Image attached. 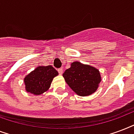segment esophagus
<instances>
[{
    "mask_svg": "<svg viewBox=\"0 0 134 134\" xmlns=\"http://www.w3.org/2000/svg\"><path fill=\"white\" fill-rule=\"evenodd\" d=\"M58 72H59V73L60 75H62V73H63V68H60L58 69Z\"/></svg>",
    "mask_w": 134,
    "mask_h": 134,
    "instance_id": "obj_1",
    "label": "esophagus"
}]
</instances>
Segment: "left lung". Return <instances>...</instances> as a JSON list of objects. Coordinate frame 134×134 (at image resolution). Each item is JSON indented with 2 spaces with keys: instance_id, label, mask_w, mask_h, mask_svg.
<instances>
[{
  "instance_id": "8db88e82",
  "label": "left lung",
  "mask_w": 134,
  "mask_h": 134,
  "mask_svg": "<svg viewBox=\"0 0 134 134\" xmlns=\"http://www.w3.org/2000/svg\"><path fill=\"white\" fill-rule=\"evenodd\" d=\"M63 76L72 90L81 96H89L96 92L101 80L96 68L78 62H72Z\"/></svg>"
}]
</instances>
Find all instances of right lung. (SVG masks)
<instances>
[{
    "mask_svg": "<svg viewBox=\"0 0 134 134\" xmlns=\"http://www.w3.org/2000/svg\"><path fill=\"white\" fill-rule=\"evenodd\" d=\"M58 75L52 66H38L24 78L26 90L35 95L43 94L48 90L53 78Z\"/></svg>",
    "mask_w": 134,
    "mask_h": 134,
    "instance_id": "right-lung-1",
    "label": "right lung"
}]
</instances>
